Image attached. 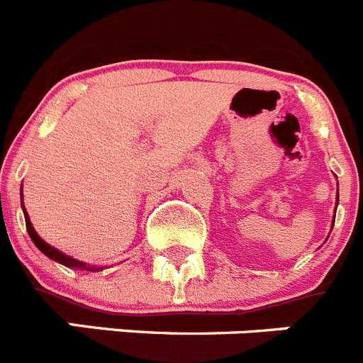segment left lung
<instances>
[{"instance_id": "left-lung-1", "label": "left lung", "mask_w": 363, "mask_h": 363, "mask_svg": "<svg viewBox=\"0 0 363 363\" xmlns=\"http://www.w3.org/2000/svg\"><path fill=\"white\" fill-rule=\"evenodd\" d=\"M337 206H338V193H337ZM335 213H337V208H335ZM333 223H335V218H333ZM333 223H331V229H333Z\"/></svg>"}]
</instances>
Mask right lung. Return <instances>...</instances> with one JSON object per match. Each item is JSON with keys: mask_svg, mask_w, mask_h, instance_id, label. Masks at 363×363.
<instances>
[{"mask_svg": "<svg viewBox=\"0 0 363 363\" xmlns=\"http://www.w3.org/2000/svg\"><path fill=\"white\" fill-rule=\"evenodd\" d=\"M21 208H23V213H25L26 231H28V235H30V238H32V242L35 243V247L40 250V252L44 254V256H48L50 259H53V262L60 263V265H64V267H69V269L89 270V272H100V270H104V267H93V265H89V263H84V262H80V259L71 258V256L64 254L62 250L55 249V247H52V245H50V243L44 242V240L40 238L39 235H37V231H35V229H33L32 222H30V216H28V213H26L25 204H23V184H21Z\"/></svg>", "mask_w": 363, "mask_h": 363, "instance_id": "add662e5", "label": "right lung"}]
</instances>
